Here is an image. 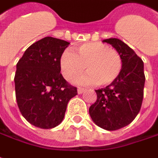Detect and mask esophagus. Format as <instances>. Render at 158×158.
I'll use <instances>...</instances> for the list:
<instances>
[{"label":"esophagus","instance_id":"1","mask_svg":"<svg viewBox=\"0 0 158 158\" xmlns=\"http://www.w3.org/2000/svg\"><path fill=\"white\" fill-rule=\"evenodd\" d=\"M85 91V88H83V87H78V94H82V93Z\"/></svg>","mask_w":158,"mask_h":158}]
</instances>
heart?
Returning a JSON list of instances; mask_svg holds the SVG:
<instances>
[{"label":"heart","instance_id":"heart-1","mask_svg":"<svg viewBox=\"0 0 158 158\" xmlns=\"http://www.w3.org/2000/svg\"><path fill=\"white\" fill-rule=\"evenodd\" d=\"M61 71L68 81H73L84 72L78 82L81 85L106 86L118 78L123 69V60L117 50L101 42L79 45L72 52L67 49L60 58Z\"/></svg>","mask_w":158,"mask_h":158}]
</instances>
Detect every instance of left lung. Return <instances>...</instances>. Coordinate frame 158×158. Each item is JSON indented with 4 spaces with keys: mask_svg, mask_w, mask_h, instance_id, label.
Listing matches in <instances>:
<instances>
[{
    "mask_svg": "<svg viewBox=\"0 0 158 158\" xmlns=\"http://www.w3.org/2000/svg\"><path fill=\"white\" fill-rule=\"evenodd\" d=\"M118 52L123 69L118 78L104 88L95 90L97 99L89 108L93 121L101 128L115 131L129 125L140 112L145 75L143 62L118 39L103 40Z\"/></svg>",
    "mask_w": 158,
    "mask_h": 158,
    "instance_id": "obj_1",
    "label": "left lung"
}]
</instances>
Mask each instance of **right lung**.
Returning <instances> with one entry per match:
<instances>
[{"instance_id":"add662e5","label":"right lung","mask_w":158,"mask_h":158,"mask_svg":"<svg viewBox=\"0 0 158 158\" xmlns=\"http://www.w3.org/2000/svg\"><path fill=\"white\" fill-rule=\"evenodd\" d=\"M69 42L53 37L31 45L17 64L16 99L25 119L42 129L63 121L69 101L78 94L61 74L60 58Z\"/></svg>"}]
</instances>
